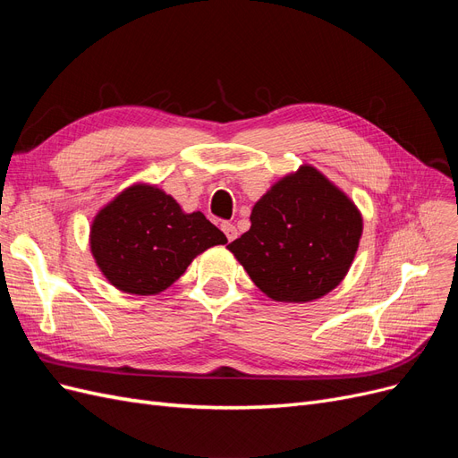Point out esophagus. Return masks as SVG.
<instances>
[{"mask_svg":"<svg viewBox=\"0 0 458 458\" xmlns=\"http://www.w3.org/2000/svg\"><path fill=\"white\" fill-rule=\"evenodd\" d=\"M221 231L225 233V237H227V241H234L237 239V227H234L233 224H229V221H224V224H221Z\"/></svg>","mask_w":458,"mask_h":458,"instance_id":"esophagus-1","label":"esophagus"}]
</instances>
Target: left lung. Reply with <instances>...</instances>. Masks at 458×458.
Masks as SVG:
<instances>
[{"label":"left lung","instance_id":"1","mask_svg":"<svg viewBox=\"0 0 458 458\" xmlns=\"http://www.w3.org/2000/svg\"><path fill=\"white\" fill-rule=\"evenodd\" d=\"M227 248L276 301H310L338 286L363 233L355 204L311 165L283 177Z\"/></svg>","mask_w":458,"mask_h":458}]
</instances>
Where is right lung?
Wrapping results in <instances>:
<instances>
[{
	"label": "right lung",
	"mask_w": 458,
	"mask_h": 458,
	"mask_svg": "<svg viewBox=\"0 0 458 458\" xmlns=\"http://www.w3.org/2000/svg\"><path fill=\"white\" fill-rule=\"evenodd\" d=\"M227 237L200 212L183 214L164 191L133 185L97 214L91 252L103 275L130 294H158L206 248Z\"/></svg>",
	"instance_id": "add662e5"
}]
</instances>
